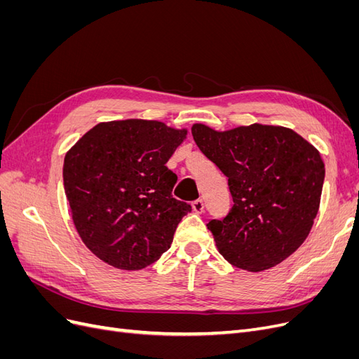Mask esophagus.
Returning <instances> with one entry per match:
<instances>
[{"label":"esophagus","instance_id":"1","mask_svg":"<svg viewBox=\"0 0 359 359\" xmlns=\"http://www.w3.org/2000/svg\"><path fill=\"white\" fill-rule=\"evenodd\" d=\"M191 208H193V211L196 212V214H202L203 212V210H205V205H203V201L202 199H198V201H194L193 203H191Z\"/></svg>","mask_w":359,"mask_h":359}]
</instances>
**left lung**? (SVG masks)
Returning <instances> with one entry per match:
<instances>
[{"label":"left lung","instance_id":"obj_1","mask_svg":"<svg viewBox=\"0 0 359 359\" xmlns=\"http://www.w3.org/2000/svg\"><path fill=\"white\" fill-rule=\"evenodd\" d=\"M199 149L227 178L232 208L210 220L220 255L259 273L306 241L319 210L325 166L319 151L290 128L252 124L227 132L194 124Z\"/></svg>","mask_w":359,"mask_h":359}]
</instances>
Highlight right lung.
Masks as SVG:
<instances>
[{
	"label": "right lung",
	"mask_w": 359,
	"mask_h": 359,
	"mask_svg": "<svg viewBox=\"0 0 359 359\" xmlns=\"http://www.w3.org/2000/svg\"><path fill=\"white\" fill-rule=\"evenodd\" d=\"M187 130L158 121L100 123L64 158V190L83 244L107 265L142 269L169 250L191 206L172 196L166 163Z\"/></svg>",
	"instance_id": "obj_1"
}]
</instances>
